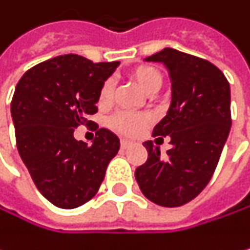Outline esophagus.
<instances>
[{"instance_id": "1", "label": "esophagus", "mask_w": 250, "mask_h": 250, "mask_svg": "<svg viewBox=\"0 0 250 250\" xmlns=\"http://www.w3.org/2000/svg\"><path fill=\"white\" fill-rule=\"evenodd\" d=\"M130 144H132V142L127 141V139H121V148H123V149H126Z\"/></svg>"}]
</instances>
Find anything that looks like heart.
<instances>
[{"label":"heart","instance_id":"b5f03b06","mask_svg":"<svg viewBox=\"0 0 250 250\" xmlns=\"http://www.w3.org/2000/svg\"><path fill=\"white\" fill-rule=\"evenodd\" d=\"M130 77L141 87V90L145 92L146 95L157 93L160 90V87H162V83H163V78H162L160 71L151 65H141V66L135 68L133 71H130ZM112 93H114V83L111 80H106L99 90V96H98L99 104L102 106L109 105V102L112 99ZM146 121H148V118L145 115H138V114H130V112H120L109 120V124H111L112 129H115L124 135L135 136V135L142 132Z\"/></svg>","mask_w":250,"mask_h":250}]
</instances>
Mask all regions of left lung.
I'll return each mask as SVG.
<instances>
[{"label":"left lung","mask_w":250,"mask_h":250,"mask_svg":"<svg viewBox=\"0 0 250 250\" xmlns=\"http://www.w3.org/2000/svg\"><path fill=\"white\" fill-rule=\"evenodd\" d=\"M145 61L160 62L169 71L170 106L152 136H169L172 148L162 157L160 146L145 142L148 158L135 178L148 200L178 208L197 197L218 166L231 127L229 84L213 63L175 48H163Z\"/></svg>","instance_id":"1"}]
</instances>
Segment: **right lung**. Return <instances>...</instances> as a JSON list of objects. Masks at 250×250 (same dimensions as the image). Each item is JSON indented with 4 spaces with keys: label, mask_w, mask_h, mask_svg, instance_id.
Returning <instances> with one entry per match:
<instances>
[{
    "label": "right lung",
    "mask_w": 250,
    "mask_h": 250,
    "mask_svg": "<svg viewBox=\"0 0 250 250\" xmlns=\"http://www.w3.org/2000/svg\"><path fill=\"white\" fill-rule=\"evenodd\" d=\"M120 62L93 63L63 55L26 71L11 99L17 151L44 197L61 209H75L95 197L120 139L98 129L88 146L74 129L90 126L102 84Z\"/></svg>",
    "instance_id": "add662e5"
}]
</instances>
